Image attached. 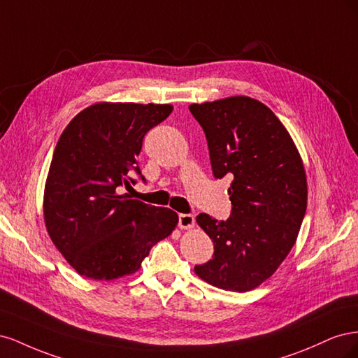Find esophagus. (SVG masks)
I'll use <instances>...</instances> for the list:
<instances>
[{
    "label": "esophagus",
    "instance_id": "obj_1",
    "mask_svg": "<svg viewBox=\"0 0 358 358\" xmlns=\"http://www.w3.org/2000/svg\"><path fill=\"white\" fill-rule=\"evenodd\" d=\"M196 224V218L191 213H180L179 215V227L182 230H189Z\"/></svg>",
    "mask_w": 358,
    "mask_h": 358
}]
</instances>
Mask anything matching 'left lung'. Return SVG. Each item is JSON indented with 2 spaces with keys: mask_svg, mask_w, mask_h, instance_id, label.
<instances>
[{
  "mask_svg": "<svg viewBox=\"0 0 358 358\" xmlns=\"http://www.w3.org/2000/svg\"><path fill=\"white\" fill-rule=\"evenodd\" d=\"M189 112L208 140L213 176L233 179L230 218L197 216L215 252L194 272L216 288L251 291L276 272L297 241L308 204L301 157L284 124L251 96L191 104Z\"/></svg>",
  "mask_w": 358,
  "mask_h": 358,
  "instance_id": "1",
  "label": "left lung"
}]
</instances>
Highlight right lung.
I'll use <instances>...</instances> for the list:
<instances>
[{"mask_svg": "<svg viewBox=\"0 0 358 358\" xmlns=\"http://www.w3.org/2000/svg\"><path fill=\"white\" fill-rule=\"evenodd\" d=\"M171 104L96 103L64 129L45 185L43 212L53 245L79 275L112 280L140 268L178 213L129 199L143 137Z\"/></svg>", "mask_w": 358, "mask_h": 358, "instance_id": "right-lung-1", "label": "right lung"}]
</instances>
